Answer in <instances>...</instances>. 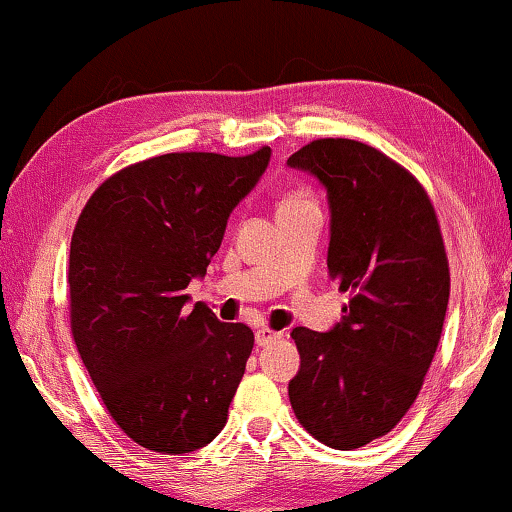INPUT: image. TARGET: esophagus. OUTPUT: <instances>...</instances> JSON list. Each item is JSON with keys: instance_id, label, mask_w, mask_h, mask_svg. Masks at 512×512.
<instances>
[{"instance_id": "1", "label": "esophagus", "mask_w": 512, "mask_h": 512, "mask_svg": "<svg viewBox=\"0 0 512 512\" xmlns=\"http://www.w3.org/2000/svg\"><path fill=\"white\" fill-rule=\"evenodd\" d=\"M280 338H282L280 331H271V329H266V326H262V329L255 331L257 347H269V345H273V342H278Z\"/></svg>"}]
</instances>
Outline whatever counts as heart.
<instances>
[{
  "instance_id": "1",
  "label": "heart",
  "mask_w": 512,
  "mask_h": 512,
  "mask_svg": "<svg viewBox=\"0 0 512 512\" xmlns=\"http://www.w3.org/2000/svg\"><path fill=\"white\" fill-rule=\"evenodd\" d=\"M312 202L310 195L305 193V190H294V193H289L285 200L280 202V209H289V207H299V204H308Z\"/></svg>"
}]
</instances>
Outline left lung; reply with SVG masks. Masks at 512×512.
<instances>
[{
  "label": "left lung",
  "instance_id": "1",
  "mask_svg": "<svg viewBox=\"0 0 512 512\" xmlns=\"http://www.w3.org/2000/svg\"><path fill=\"white\" fill-rule=\"evenodd\" d=\"M287 165L326 188V264L352 294L331 331H292L289 402L312 437L352 451L391 432L421 391L451 294L444 239L421 183L375 147L324 137Z\"/></svg>",
  "mask_w": 512,
  "mask_h": 512
}]
</instances>
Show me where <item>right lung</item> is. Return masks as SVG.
Listing matches in <instances>:
<instances>
[{"label":"right lung","mask_w":512,"mask_h":512,"mask_svg":"<svg viewBox=\"0 0 512 512\" xmlns=\"http://www.w3.org/2000/svg\"><path fill=\"white\" fill-rule=\"evenodd\" d=\"M269 160V147L142 160L101 183L75 225L73 340L114 423L149 451H197L227 423L255 335L204 303L188 308L186 287Z\"/></svg>","instance_id":"obj_1"}]
</instances>
